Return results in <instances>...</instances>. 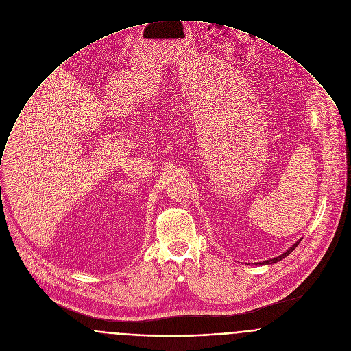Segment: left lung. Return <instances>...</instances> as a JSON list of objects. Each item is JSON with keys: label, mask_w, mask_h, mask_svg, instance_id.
Returning a JSON list of instances; mask_svg holds the SVG:
<instances>
[{"label": "left lung", "mask_w": 351, "mask_h": 351, "mask_svg": "<svg viewBox=\"0 0 351 351\" xmlns=\"http://www.w3.org/2000/svg\"><path fill=\"white\" fill-rule=\"evenodd\" d=\"M302 239H303V237H302ZM302 239H298V240H297L291 247H289V248L286 250V252H285L283 254H280V256H278V257H275V258H269V260H265V261H263V263H254V264H256V265H257V264H260V265H269V264H275V263H278V261L283 260L285 257H287V256L293 252V250L298 245V243L302 241Z\"/></svg>", "instance_id": "obj_1"}]
</instances>
